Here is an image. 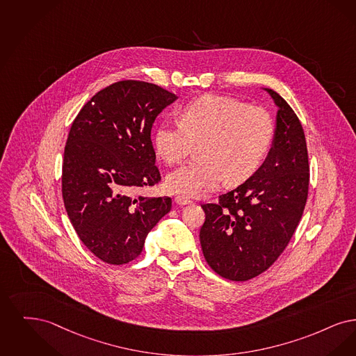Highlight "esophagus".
I'll return each mask as SVG.
<instances>
[{"instance_id": "1", "label": "esophagus", "mask_w": 356, "mask_h": 356, "mask_svg": "<svg viewBox=\"0 0 356 356\" xmlns=\"http://www.w3.org/2000/svg\"><path fill=\"white\" fill-rule=\"evenodd\" d=\"M175 203H177V204H181V206H185V204L193 203V201L188 200V198H186V197H182V195H178V197H175Z\"/></svg>"}]
</instances>
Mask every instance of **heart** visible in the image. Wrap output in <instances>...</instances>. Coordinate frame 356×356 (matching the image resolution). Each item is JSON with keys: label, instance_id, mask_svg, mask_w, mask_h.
<instances>
[{"label": "heart", "instance_id": "obj_1", "mask_svg": "<svg viewBox=\"0 0 356 356\" xmlns=\"http://www.w3.org/2000/svg\"><path fill=\"white\" fill-rule=\"evenodd\" d=\"M274 134V120L266 108L204 95L181 108L178 124L156 127L154 146L166 163L175 165L198 145L200 161L172 171L166 186L171 193L201 198L223 181L239 185L252 177L268 154Z\"/></svg>", "mask_w": 356, "mask_h": 356}]
</instances>
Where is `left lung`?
I'll list each match as a JSON object with an SVG mask.
<instances>
[{
    "instance_id": "obj_1",
    "label": "left lung",
    "mask_w": 356,
    "mask_h": 356,
    "mask_svg": "<svg viewBox=\"0 0 356 356\" xmlns=\"http://www.w3.org/2000/svg\"><path fill=\"white\" fill-rule=\"evenodd\" d=\"M278 106L273 147L246 182L204 203L203 257L222 278L243 282L264 273L293 238L309 195L307 143L291 106L266 89Z\"/></svg>"
}]
</instances>
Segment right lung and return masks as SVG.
<instances>
[{
  "mask_svg": "<svg viewBox=\"0 0 356 356\" xmlns=\"http://www.w3.org/2000/svg\"><path fill=\"white\" fill-rule=\"evenodd\" d=\"M177 99L134 79L92 97L73 121L62 163V198L82 243L108 264L140 255L147 234L171 209V198H143L140 187L161 181L152 127Z\"/></svg>",
  "mask_w": 356,
  "mask_h": 356,
  "instance_id": "add662e5",
  "label": "right lung"
}]
</instances>
